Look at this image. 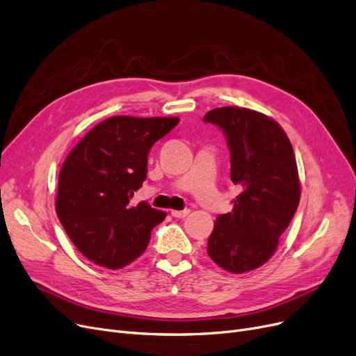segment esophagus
<instances>
[{"label": "esophagus", "instance_id": "34e87169", "mask_svg": "<svg viewBox=\"0 0 356 356\" xmlns=\"http://www.w3.org/2000/svg\"><path fill=\"white\" fill-rule=\"evenodd\" d=\"M191 213L189 209H183V211H172V215L175 218H184V216H188Z\"/></svg>", "mask_w": 356, "mask_h": 356}]
</instances>
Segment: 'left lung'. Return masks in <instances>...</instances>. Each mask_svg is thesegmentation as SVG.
<instances>
[{"mask_svg":"<svg viewBox=\"0 0 356 356\" xmlns=\"http://www.w3.org/2000/svg\"><path fill=\"white\" fill-rule=\"evenodd\" d=\"M204 120L227 136L231 181L241 186L233 211L216 218L208 254L227 272H250L272 257L300 204L296 156L280 123L264 113L225 106Z\"/></svg>","mask_w":356,"mask_h":356,"instance_id":"obj_1","label":"left lung"}]
</instances>
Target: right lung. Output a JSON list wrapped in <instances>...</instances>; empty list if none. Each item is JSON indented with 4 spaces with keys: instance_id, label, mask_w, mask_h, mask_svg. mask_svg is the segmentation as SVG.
Returning a JSON list of instances; mask_svg holds the SVG:
<instances>
[{
    "instance_id": "add662e5",
    "label": "right lung",
    "mask_w": 356,
    "mask_h": 356,
    "mask_svg": "<svg viewBox=\"0 0 356 356\" xmlns=\"http://www.w3.org/2000/svg\"><path fill=\"white\" fill-rule=\"evenodd\" d=\"M179 118L113 116L68 154L58 179L56 213L88 260L120 269L140 257L165 212L131 197L147 179L148 152Z\"/></svg>"
}]
</instances>
